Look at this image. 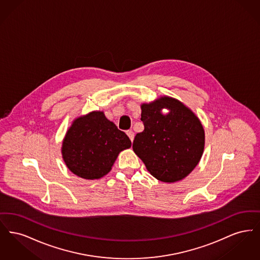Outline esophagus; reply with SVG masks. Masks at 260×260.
I'll list each match as a JSON object with an SVG mask.
<instances>
[{"label": "esophagus", "mask_w": 260, "mask_h": 260, "mask_svg": "<svg viewBox=\"0 0 260 260\" xmlns=\"http://www.w3.org/2000/svg\"><path fill=\"white\" fill-rule=\"evenodd\" d=\"M126 135L127 136L129 137V139L133 141L134 140V138H135V133L132 131V129H129V131H126Z\"/></svg>", "instance_id": "1"}]
</instances>
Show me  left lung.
<instances>
[{"label": "left lung", "mask_w": 260, "mask_h": 260, "mask_svg": "<svg viewBox=\"0 0 260 260\" xmlns=\"http://www.w3.org/2000/svg\"><path fill=\"white\" fill-rule=\"evenodd\" d=\"M168 108L170 113L162 115ZM144 131L136 134L133 149L149 173L162 182H175L191 173L201 160L205 132L196 115L180 101L161 98L141 106Z\"/></svg>", "instance_id": "left-lung-1"}]
</instances>
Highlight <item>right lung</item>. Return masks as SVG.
I'll return each mask as SVG.
<instances>
[{
  "label": "right lung",
  "instance_id": "add662e5",
  "mask_svg": "<svg viewBox=\"0 0 260 260\" xmlns=\"http://www.w3.org/2000/svg\"><path fill=\"white\" fill-rule=\"evenodd\" d=\"M131 146L128 136L103 112H92L75 120L64 138L62 156L76 175L98 179L109 173L119 153Z\"/></svg>",
  "mask_w": 260,
  "mask_h": 260
}]
</instances>
